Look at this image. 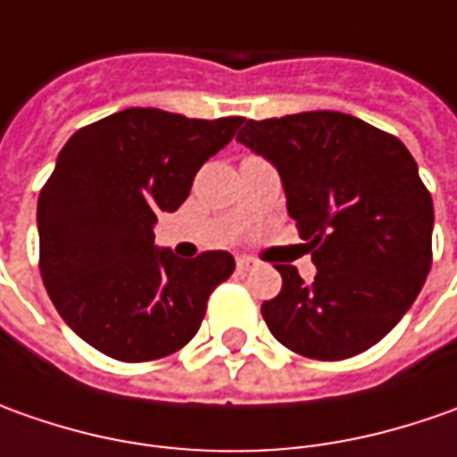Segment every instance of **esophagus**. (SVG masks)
Segmentation results:
<instances>
[{"label": "esophagus", "instance_id": "obj_1", "mask_svg": "<svg viewBox=\"0 0 457 457\" xmlns=\"http://www.w3.org/2000/svg\"><path fill=\"white\" fill-rule=\"evenodd\" d=\"M253 265H255V262H253L250 258H237V270H240V273H247Z\"/></svg>", "mask_w": 457, "mask_h": 457}]
</instances>
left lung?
Masks as SVG:
<instances>
[{
	"label": "left lung",
	"mask_w": 457,
	"mask_h": 457,
	"mask_svg": "<svg viewBox=\"0 0 457 457\" xmlns=\"http://www.w3.org/2000/svg\"><path fill=\"white\" fill-rule=\"evenodd\" d=\"M237 141L276 166L288 214L316 265L303 283L276 265L283 288L260 311L295 354H361L415 303L433 265V197L397 136L338 111L245 120Z\"/></svg>",
	"instance_id": "obj_1"
}]
</instances>
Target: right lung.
<instances>
[{
  "mask_svg": "<svg viewBox=\"0 0 457 457\" xmlns=\"http://www.w3.org/2000/svg\"><path fill=\"white\" fill-rule=\"evenodd\" d=\"M243 120L126 108L62 146L37 199L40 276L62 321L101 354L154 361L199 331L235 258L225 250L177 258L154 245V222L179 210L199 166Z\"/></svg>",
  "mask_w": 457,
  "mask_h": 457,
  "instance_id": "obj_1",
  "label": "right lung"
}]
</instances>
